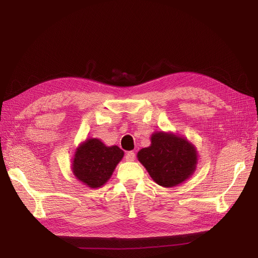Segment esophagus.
Returning <instances> with one entry per match:
<instances>
[{
    "label": "esophagus",
    "instance_id": "1",
    "mask_svg": "<svg viewBox=\"0 0 258 258\" xmlns=\"http://www.w3.org/2000/svg\"><path fill=\"white\" fill-rule=\"evenodd\" d=\"M124 159H126V161H134L136 159L135 152H128L124 156Z\"/></svg>",
    "mask_w": 258,
    "mask_h": 258
}]
</instances>
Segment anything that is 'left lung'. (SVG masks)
<instances>
[{
  "mask_svg": "<svg viewBox=\"0 0 258 258\" xmlns=\"http://www.w3.org/2000/svg\"><path fill=\"white\" fill-rule=\"evenodd\" d=\"M137 157L153 181L162 187L184 183L198 163L196 146L184 137L165 131L154 132L151 145L140 150Z\"/></svg>",
  "mask_w": 258,
  "mask_h": 258,
  "instance_id": "1",
  "label": "left lung"
}]
</instances>
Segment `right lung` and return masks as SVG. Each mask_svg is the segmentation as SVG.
<instances>
[{"label": "right lung", "instance_id": "right-lung-1", "mask_svg": "<svg viewBox=\"0 0 258 258\" xmlns=\"http://www.w3.org/2000/svg\"><path fill=\"white\" fill-rule=\"evenodd\" d=\"M122 157L123 151L117 145L106 146L99 139H86L74 153L72 172L84 185L99 188L111 178Z\"/></svg>", "mask_w": 258, "mask_h": 258}]
</instances>
